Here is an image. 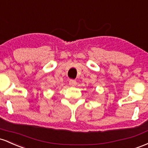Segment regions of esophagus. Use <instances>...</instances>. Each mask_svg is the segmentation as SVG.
Here are the masks:
<instances>
[{
    "mask_svg": "<svg viewBox=\"0 0 148 148\" xmlns=\"http://www.w3.org/2000/svg\"><path fill=\"white\" fill-rule=\"evenodd\" d=\"M69 84L71 86H72V87H74V86H75L76 84H77V82H76V81L74 80V79H71V80L69 81Z\"/></svg>",
    "mask_w": 148,
    "mask_h": 148,
    "instance_id": "obj_1",
    "label": "esophagus"
}]
</instances>
